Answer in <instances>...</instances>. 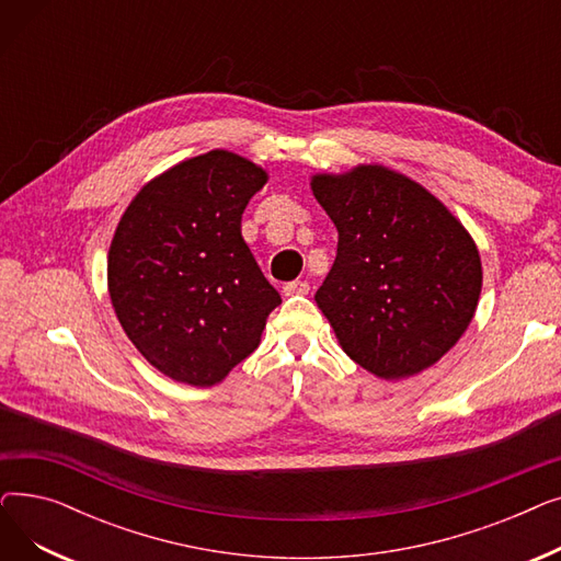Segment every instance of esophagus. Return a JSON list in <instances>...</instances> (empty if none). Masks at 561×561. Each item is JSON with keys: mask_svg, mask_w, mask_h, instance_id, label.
<instances>
[{"mask_svg": "<svg viewBox=\"0 0 561 561\" xmlns=\"http://www.w3.org/2000/svg\"><path fill=\"white\" fill-rule=\"evenodd\" d=\"M311 290V286H309V282H302V279H296V282H288V284H284V288H282V293L284 296L288 298V296H307V293Z\"/></svg>", "mask_w": 561, "mask_h": 561, "instance_id": "obj_1", "label": "esophagus"}]
</instances>
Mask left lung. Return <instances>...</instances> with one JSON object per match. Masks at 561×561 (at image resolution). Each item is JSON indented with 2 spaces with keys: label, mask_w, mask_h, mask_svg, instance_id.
Returning <instances> with one entry per match:
<instances>
[{
  "label": "left lung",
  "mask_w": 561,
  "mask_h": 561,
  "mask_svg": "<svg viewBox=\"0 0 561 561\" xmlns=\"http://www.w3.org/2000/svg\"><path fill=\"white\" fill-rule=\"evenodd\" d=\"M311 188L339 229L316 302L345 355L381 379L436 364L473 320L482 290L480 254L463 225L385 165L318 174Z\"/></svg>",
  "instance_id": "obj_1"
}]
</instances>
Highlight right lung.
Returning <instances> with one entry per match:
<instances>
[{"label":"right lung","instance_id":"add662e5","mask_svg":"<svg viewBox=\"0 0 561 561\" xmlns=\"http://www.w3.org/2000/svg\"><path fill=\"white\" fill-rule=\"evenodd\" d=\"M265 172L225 150L159 174L127 206L108 250L117 320L157 370L214 387L261 341L282 305L241 236Z\"/></svg>","mask_w":561,"mask_h":561}]
</instances>
